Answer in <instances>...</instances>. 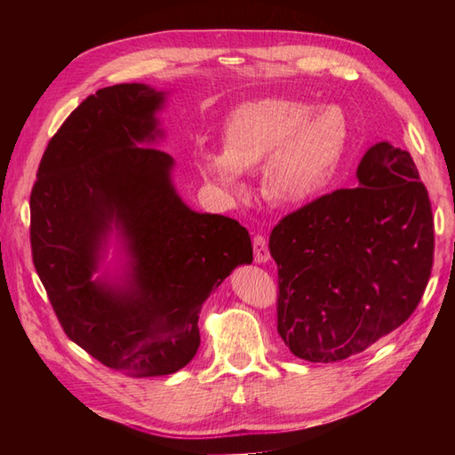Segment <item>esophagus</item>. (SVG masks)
<instances>
[{
  "label": "esophagus",
  "mask_w": 455,
  "mask_h": 455,
  "mask_svg": "<svg viewBox=\"0 0 455 455\" xmlns=\"http://www.w3.org/2000/svg\"><path fill=\"white\" fill-rule=\"evenodd\" d=\"M252 244H254V259L258 261V264H266V261H269L271 254H269L267 239L258 233V235H254V239H252Z\"/></svg>",
  "instance_id": "1"
}]
</instances>
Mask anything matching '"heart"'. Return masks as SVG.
<instances>
[{
    "mask_svg": "<svg viewBox=\"0 0 455 455\" xmlns=\"http://www.w3.org/2000/svg\"><path fill=\"white\" fill-rule=\"evenodd\" d=\"M346 119L336 108L284 96L237 106L224 123L222 154H204L199 169L211 184L241 188L239 172L261 167V191L275 204H304L332 180L346 146Z\"/></svg>",
    "mask_w": 455,
    "mask_h": 455,
    "instance_id": "obj_1",
    "label": "heart"
}]
</instances>
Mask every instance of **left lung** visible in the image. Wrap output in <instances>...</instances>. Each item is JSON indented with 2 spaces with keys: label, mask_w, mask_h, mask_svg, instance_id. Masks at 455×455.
<instances>
[{
  "label": "left lung",
  "mask_w": 455,
  "mask_h": 455,
  "mask_svg": "<svg viewBox=\"0 0 455 455\" xmlns=\"http://www.w3.org/2000/svg\"><path fill=\"white\" fill-rule=\"evenodd\" d=\"M359 188L286 214L269 235L277 261V330L298 359L359 355L414 313L431 277L435 224L406 149L371 146Z\"/></svg>",
  "instance_id": "1"
}]
</instances>
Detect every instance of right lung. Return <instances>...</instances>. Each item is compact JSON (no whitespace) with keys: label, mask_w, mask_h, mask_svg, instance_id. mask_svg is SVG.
Wrapping results in <instances>:
<instances>
[{"label":"right lung","mask_w":455,"mask_h":455,"mask_svg":"<svg viewBox=\"0 0 455 455\" xmlns=\"http://www.w3.org/2000/svg\"><path fill=\"white\" fill-rule=\"evenodd\" d=\"M164 94L144 84L87 96L49 140L30 196L34 266L66 336L131 378L169 376L199 349L204 299L241 264L237 220L191 211L156 148ZM114 223L132 256L123 285L92 282Z\"/></svg>","instance_id":"right-lung-1"}]
</instances>
